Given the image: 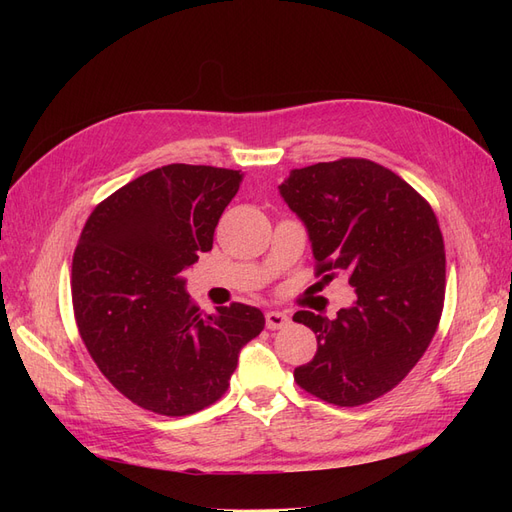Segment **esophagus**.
<instances>
[{"label":"esophagus","instance_id":"esophagus-1","mask_svg":"<svg viewBox=\"0 0 512 512\" xmlns=\"http://www.w3.org/2000/svg\"><path fill=\"white\" fill-rule=\"evenodd\" d=\"M265 320H267V329L269 331L284 329V327H288V322H290V318L286 314H282V312H269L265 316Z\"/></svg>","mask_w":512,"mask_h":512}]
</instances>
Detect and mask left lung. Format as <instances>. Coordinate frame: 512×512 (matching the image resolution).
Segmentation results:
<instances>
[{
  "label": "left lung",
  "mask_w": 512,
  "mask_h": 512,
  "mask_svg": "<svg viewBox=\"0 0 512 512\" xmlns=\"http://www.w3.org/2000/svg\"><path fill=\"white\" fill-rule=\"evenodd\" d=\"M307 228L316 275L346 271L356 292L335 318L292 316L318 339L294 382L333 406H363L404 380L444 307V239L431 205L393 170L342 158L290 170L280 185Z\"/></svg>",
  "instance_id": "left-lung-1"
}]
</instances>
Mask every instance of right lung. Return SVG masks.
Here are the masks:
<instances>
[{
	"label": "right lung",
	"instance_id": "right-lung-1",
	"mask_svg": "<svg viewBox=\"0 0 512 512\" xmlns=\"http://www.w3.org/2000/svg\"><path fill=\"white\" fill-rule=\"evenodd\" d=\"M241 179L215 166L149 170L104 198L81 232L72 258L76 327L104 378L145 410L188 416L215 404L241 348L265 329L252 305L200 312L181 277L213 247Z\"/></svg>",
	"mask_w": 512,
	"mask_h": 512
}]
</instances>
